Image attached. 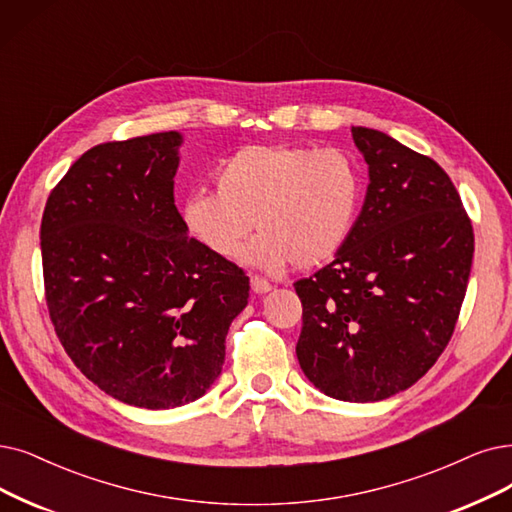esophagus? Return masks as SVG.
Instances as JSON below:
<instances>
[{"label":"esophagus","instance_id":"1","mask_svg":"<svg viewBox=\"0 0 512 512\" xmlns=\"http://www.w3.org/2000/svg\"><path fill=\"white\" fill-rule=\"evenodd\" d=\"M250 285H252V292H254V294H267V292L273 290V285H271L267 279H262V277H258V275H252Z\"/></svg>","mask_w":512,"mask_h":512}]
</instances>
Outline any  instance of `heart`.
I'll list each match as a JSON object with an SVG mask.
<instances>
[{
  "instance_id": "heart-1",
  "label": "heart",
  "mask_w": 512,
  "mask_h": 512,
  "mask_svg": "<svg viewBox=\"0 0 512 512\" xmlns=\"http://www.w3.org/2000/svg\"><path fill=\"white\" fill-rule=\"evenodd\" d=\"M216 191L180 203L187 233L222 260L239 256L254 222L260 237L243 260L279 271L321 267L349 239L361 206V174L349 153L309 145H250L214 170Z\"/></svg>"
}]
</instances>
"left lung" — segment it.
<instances>
[{
	"label": "left lung",
	"instance_id": "1",
	"mask_svg": "<svg viewBox=\"0 0 512 512\" xmlns=\"http://www.w3.org/2000/svg\"><path fill=\"white\" fill-rule=\"evenodd\" d=\"M370 185L336 258L294 283L296 344L321 393L367 403L418 382L460 315L475 252L473 224L437 161L384 132L353 128Z\"/></svg>",
	"mask_w": 512,
	"mask_h": 512
}]
</instances>
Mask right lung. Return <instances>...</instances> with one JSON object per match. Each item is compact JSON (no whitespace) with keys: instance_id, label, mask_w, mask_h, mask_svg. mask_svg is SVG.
<instances>
[{"instance_id":"obj_1","label":"right lung","mask_w":512,"mask_h":512,"mask_svg":"<svg viewBox=\"0 0 512 512\" xmlns=\"http://www.w3.org/2000/svg\"><path fill=\"white\" fill-rule=\"evenodd\" d=\"M180 145L159 132L92 147L52 189L39 231L60 344L100 391L147 410L206 395L250 298V277L180 220Z\"/></svg>"}]
</instances>
